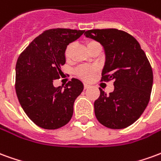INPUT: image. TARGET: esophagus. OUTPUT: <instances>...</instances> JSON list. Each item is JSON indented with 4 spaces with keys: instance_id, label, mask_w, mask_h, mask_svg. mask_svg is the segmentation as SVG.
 Instances as JSON below:
<instances>
[{
    "instance_id": "esophagus-1",
    "label": "esophagus",
    "mask_w": 161,
    "mask_h": 161,
    "mask_svg": "<svg viewBox=\"0 0 161 161\" xmlns=\"http://www.w3.org/2000/svg\"><path fill=\"white\" fill-rule=\"evenodd\" d=\"M84 89H88V88L91 87V85H90L89 84H84Z\"/></svg>"
}]
</instances>
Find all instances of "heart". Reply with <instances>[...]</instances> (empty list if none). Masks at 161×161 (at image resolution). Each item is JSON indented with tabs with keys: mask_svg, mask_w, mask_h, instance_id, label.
<instances>
[{
	"mask_svg": "<svg viewBox=\"0 0 161 161\" xmlns=\"http://www.w3.org/2000/svg\"><path fill=\"white\" fill-rule=\"evenodd\" d=\"M98 43L95 40H88L86 42V46H87V48H91V46H96L97 45ZM74 47L73 43H70L68 46H66V48L64 50V55L67 58H69L70 57V54H71V52H72V49ZM97 68L95 66H88V65H82V66H79L78 68L76 69L75 70V73L77 75V77H80L81 79L83 80L88 81L91 79V77L94 76V74L97 72Z\"/></svg>",
	"mask_w": 161,
	"mask_h": 161,
	"instance_id": "1",
	"label": "heart"
}]
</instances>
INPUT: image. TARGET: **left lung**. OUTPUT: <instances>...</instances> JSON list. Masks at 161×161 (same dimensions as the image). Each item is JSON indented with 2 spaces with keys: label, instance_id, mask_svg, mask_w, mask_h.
<instances>
[{
  "label": "left lung",
  "instance_id": "1",
  "mask_svg": "<svg viewBox=\"0 0 161 161\" xmlns=\"http://www.w3.org/2000/svg\"><path fill=\"white\" fill-rule=\"evenodd\" d=\"M84 35L103 46L102 80L115 81L109 95L99 88L100 97L94 103L96 117L107 128H127L140 118L148 104L153 79L151 64L138 41L124 31L92 29Z\"/></svg>",
  "mask_w": 161,
  "mask_h": 161
}]
</instances>
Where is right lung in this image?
<instances>
[{"label":"right lung","mask_w":161,"mask_h":161,"mask_svg":"<svg viewBox=\"0 0 161 161\" xmlns=\"http://www.w3.org/2000/svg\"><path fill=\"white\" fill-rule=\"evenodd\" d=\"M84 30L56 28L46 30L35 38L18 58L15 67V91L26 115L40 128L57 129L67 124L73 115L76 98L84 84L72 78L63 88H55L53 80L62 74L64 50Z\"/></svg>","instance_id":"add662e5"}]
</instances>
